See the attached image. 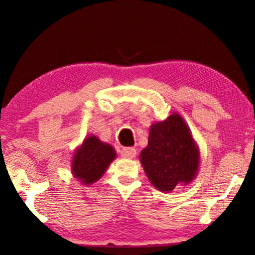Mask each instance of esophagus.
I'll use <instances>...</instances> for the list:
<instances>
[{
  "mask_svg": "<svg viewBox=\"0 0 255 255\" xmlns=\"http://www.w3.org/2000/svg\"><path fill=\"white\" fill-rule=\"evenodd\" d=\"M135 148L133 147H123L121 149V155L123 156V158H128V159H132L135 156Z\"/></svg>",
  "mask_w": 255,
  "mask_h": 255,
  "instance_id": "1",
  "label": "esophagus"
}]
</instances>
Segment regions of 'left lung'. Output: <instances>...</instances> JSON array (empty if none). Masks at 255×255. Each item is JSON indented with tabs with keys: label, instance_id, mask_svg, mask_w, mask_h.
I'll return each mask as SVG.
<instances>
[{
	"label": "left lung",
	"instance_id": "obj_1",
	"mask_svg": "<svg viewBox=\"0 0 255 255\" xmlns=\"http://www.w3.org/2000/svg\"><path fill=\"white\" fill-rule=\"evenodd\" d=\"M140 161L148 180L161 191H170L177 184L193 181L200 153L180 115H170L166 121L152 125Z\"/></svg>",
	"mask_w": 255,
	"mask_h": 255
}]
</instances>
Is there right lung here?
I'll list each match as a JSON object with an SVG mask.
<instances>
[{
    "label": "right lung",
    "mask_w": 255,
    "mask_h": 255,
    "mask_svg": "<svg viewBox=\"0 0 255 255\" xmlns=\"http://www.w3.org/2000/svg\"><path fill=\"white\" fill-rule=\"evenodd\" d=\"M116 158V152L109 144L102 142L95 135L86 138L73 159V174L83 184H92L106 172L107 167Z\"/></svg>",
    "instance_id": "right-lung-1"
}]
</instances>
